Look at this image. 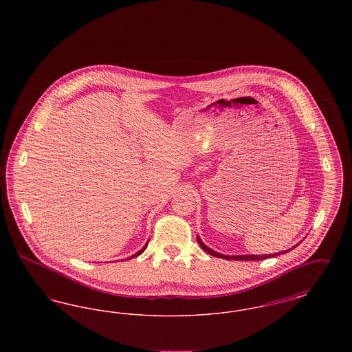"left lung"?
I'll list each match as a JSON object with an SVG mask.
<instances>
[{
	"label": "left lung",
	"mask_w": 352,
	"mask_h": 352,
	"mask_svg": "<svg viewBox=\"0 0 352 352\" xmlns=\"http://www.w3.org/2000/svg\"><path fill=\"white\" fill-rule=\"evenodd\" d=\"M197 240H198V243H199V245H201V248L204 250V251L207 252V253H210V254H212V256H215V257H219V258H226V260H237V261H252V260H265V258H269V257H276V256H278V254H281V253H286V252L292 251V250H294L297 245H294L293 248H290V250H287V251L280 252V253H272V254H234V256H228V254H223V253H219V252L214 251V250H211V248H208L203 241L201 240V237L199 236H197Z\"/></svg>",
	"instance_id": "1"
}]
</instances>
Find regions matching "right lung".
<instances>
[{"label":"right lung","instance_id":"add662e5","mask_svg":"<svg viewBox=\"0 0 352 352\" xmlns=\"http://www.w3.org/2000/svg\"><path fill=\"white\" fill-rule=\"evenodd\" d=\"M148 243H149V241H146V244H145V245H144V247H142V248H141V250H140V251L135 252V253H134V254H132V256H131V257H128V258H125V260H129V258H133V257H137V256H138V254H141V253H142V252H144V251H145V250H146V247H148ZM125 260H124V261H125Z\"/></svg>","mask_w":352,"mask_h":352}]
</instances>
